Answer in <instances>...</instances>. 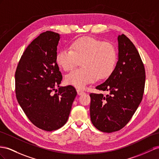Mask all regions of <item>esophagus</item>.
Instances as JSON below:
<instances>
[{"label":"esophagus","mask_w":159,"mask_h":159,"mask_svg":"<svg viewBox=\"0 0 159 159\" xmlns=\"http://www.w3.org/2000/svg\"><path fill=\"white\" fill-rule=\"evenodd\" d=\"M77 93H78V95H81L84 94V91H83L80 90V89H77Z\"/></svg>","instance_id":"obj_1"}]
</instances>
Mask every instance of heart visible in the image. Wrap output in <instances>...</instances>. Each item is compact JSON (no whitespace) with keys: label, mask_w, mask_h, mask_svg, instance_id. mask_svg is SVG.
I'll use <instances>...</instances> for the list:
<instances>
[{"label":"heart","mask_w":159,"mask_h":159,"mask_svg":"<svg viewBox=\"0 0 159 159\" xmlns=\"http://www.w3.org/2000/svg\"><path fill=\"white\" fill-rule=\"evenodd\" d=\"M117 52L111 43L91 37L75 40L70 48H63L56 56V62L65 71H69L81 61L83 67L72 70L65 77L68 84L83 89L99 78L106 79L114 70Z\"/></svg>","instance_id":"1"}]
</instances>
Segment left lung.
I'll return each instance as SVG.
<instances>
[{
    "instance_id": "left-lung-1",
    "label": "left lung",
    "mask_w": 159,
    "mask_h": 159,
    "mask_svg": "<svg viewBox=\"0 0 159 159\" xmlns=\"http://www.w3.org/2000/svg\"><path fill=\"white\" fill-rule=\"evenodd\" d=\"M117 41L118 61L114 70L96 87L107 94H90L92 124L107 133L118 131L128 123L142 101L145 85L144 66L135 46L124 34Z\"/></svg>"
}]
</instances>
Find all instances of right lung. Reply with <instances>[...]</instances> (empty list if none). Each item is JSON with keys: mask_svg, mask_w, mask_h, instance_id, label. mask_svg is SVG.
<instances>
[{"mask_svg": "<svg viewBox=\"0 0 159 159\" xmlns=\"http://www.w3.org/2000/svg\"><path fill=\"white\" fill-rule=\"evenodd\" d=\"M60 35L47 31L27 46L15 72V93L24 113L32 124L46 131L56 130L66 123L76 96L71 85L52 92L62 76L56 62Z\"/></svg>", "mask_w": 159, "mask_h": 159, "instance_id": "obj_1", "label": "right lung"}]
</instances>
